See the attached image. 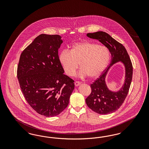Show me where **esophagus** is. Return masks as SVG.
<instances>
[{"mask_svg":"<svg viewBox=\"0 0 149 149\" xmlns=\"http://www.w3.org/2000/svg\"><path fill=\"white\" fill-rule=\"evenodd\" d=\"M74 84H75V86H77L80 85V84H81V83H80V81H75V82L74 83Z\"/></svg>","mask_w":149,"mask_h":149,"instance_id":"1","label":"esophagus"}]
</instances>
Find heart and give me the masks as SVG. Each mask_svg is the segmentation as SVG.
Instances as JSON below:
<instances>
[{
    "instance_id": "obj_1",
    "label": "heart",
    "mask_w": 149,
    "mask_h": 149,
    "mask_svg": "<svg viewBox=\"0 0 149 149\" xmlns=\"http://www.w3.org/2000/svg\"><path fill=\"white\" fill-rule=\"evenodd\" d=\"M108 49L95 43L84 42L75 43L70 51L64 50L59 55V61L65 72L72 76L78 69L79 75L91 79L98 78L106 68L110 59Z\"/></svg>"
}]
</instances>
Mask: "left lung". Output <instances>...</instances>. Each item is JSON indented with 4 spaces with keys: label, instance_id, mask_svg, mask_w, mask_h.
Here are the masks:
<instances>
[{
    "label": "left lung",
    "instance_id": "left-lung-1",
    "mask_svg": "<svg viewBox=\"0 0 149 149\" xmlns=\"http://www.w3.org/2000/svg\"><path fill=\"white\" fill-rule=\"evenodd\" d=\"M86 36L91 38L98 40L108 49L111 54V61L106 69L91 85L92 92L85 102L88 107L97 113H111L120 108L127 95L132 78V64L125 47L108 33L99 31L87 33ZM118 61L125 65V81L120 90L114 93L107 88L105 78L110 66Z\"/></svg>",
    "mask_w": 149,
    "mask_h": 149
}]
</instances>
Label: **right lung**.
Masks as SVG:
<instances>
[{
	"label": "right lung",
	"mask_w": 149,
	"mask_h": 149,
	"mask_svg": "<svg viewBox=\"0 0 149 149\" xmlns=\"http://www.w3.org/2000/svg\"><path fill=\"white\" fill-rule=\"evenodd\" d=\"M57 35L41 34L23 51L17 68L22 92L36 112L46 117L61 113L68 107L74 81L64 74Z\"/></svg>",
	"instance_id": "add662e5"
}]
</instances>
